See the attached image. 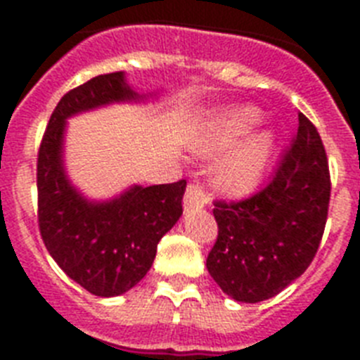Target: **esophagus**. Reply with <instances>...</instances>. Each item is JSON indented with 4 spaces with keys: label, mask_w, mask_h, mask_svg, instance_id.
Wrapping results in <instances>:
<instances>
[{
    "label": "esophagus",
    "mask_w": 360,
    "mask_h": 360,
    "mask_svg": "<svg viewBox=\"0 0 360 360\" xmlns=\"http://www.w3.org/2000/svg\"><path fill=\"white\" fill-rule=\"evenodd\" d=\"M183 203H185V211L202 209L203 205L207 203V194H205V191H203L202 186L196 185V183H191L185 192Z\"/></svg>",
    "instance_id": "esophagus-1"
}]
</instances>
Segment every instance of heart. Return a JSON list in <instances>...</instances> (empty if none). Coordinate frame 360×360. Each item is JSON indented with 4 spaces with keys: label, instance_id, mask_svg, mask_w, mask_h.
<instances>
[{
    "label": "heart",
    "instance_id": "b5f03b06",
    "mask_svg": "<svg viewBox=\"0 0 360 360\" xmlns=\"http://www.w3.org/2000/svg\"><path fill=\"white\" fill-rule=\"evenodd\" d=\"M259 120L252 106L209 112L194 129L192 149L203 157H214L231 149L214 174V185L231 196H243L259 183L274 147L271 130H257L244 136Z\"/></svg>",
    "mask_w": 360,
    "mask_h": 360
}]
</instances>
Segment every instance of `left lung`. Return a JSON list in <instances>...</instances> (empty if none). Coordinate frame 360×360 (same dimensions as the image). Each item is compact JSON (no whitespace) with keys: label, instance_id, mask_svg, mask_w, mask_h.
<instances>
[{"label":"left lung","instance_id":"obj_1","mask_svg":"<svg viewBox=\"0 0 360 360\" xmlns=\"http://www.w3.org/2000/svg\"><path fill=\"white\" fill-rule=\"evenodd\" d=\"M330 200L329 162L318 129H299L267 185L240 202H214L219 237L207 271L239 302L271 299L299 278L319 248Z\"/></svg>","mask_w":360,"mask_h":360}]
</instances>
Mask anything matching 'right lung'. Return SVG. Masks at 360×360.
<instances>
[{
    "mask_svg": "<svg viewBox=\"0 0 360 360\" xmlns=\"http://www.w3.org/2000/svg\"><path fill=\"white\" fill-rule=\"evenodd\" d=\"M143 98L127 84L124 72L95 76L70 89L48 121L37 158V214L44 246L67 276L98 297L121 295L146 276L158 240L183 214L186 181L134 185L114 200L91 202L65 174V124L87 110Z\"/></svg>",
    "mask_w": 360,
    "mask_h": 360,
    "instance_id": "1",
    "label": "right lung"
}]
</instances>
